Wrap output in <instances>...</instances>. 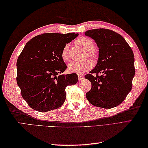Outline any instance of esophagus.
<instances>
[{"instance_id":"34e87169","label":"esophagus","mask_w":148,"mask_h":148,"mask_svg":"<svg viewBox=\"0 0 148 148\" xmlns=\"http://www.w3.org/2000/svg\"><path fill=\"white\" fill-rule=\"evenodd\" d=\"M77 76H78V79H79V81H81V80H82L83 78H84V76H83L82 74H79L77 75Z\"/></svg>"}]
</instances>
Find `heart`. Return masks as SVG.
Masks as SVG:
<instances>
[{
	"label": "heart",
	"instance_id": "1",
	"mask_svg": "<svg viewBox=\"0 0 148 148\" xmlns=\"http://www.w3.org/2000/svg\"><path fill=\"white\" fill-rule=\"evenodd\" d=\"M76 43L78 45L82 47L83 48L88 51V56L93 59H96L97 57V54L94 50L95 44L92 39L89 37H82L76 40ZM69 46L65 45L62 49L61 56L62 60L64 62H68L69 60ZM93 63L90 60H86L83 62H73L69 65L68 69L71 72L74 73H82V72L88 71L93 67Z\"/></svg>",
	"mask_w": 148,
	"mask_h": 148
}]
</instances>
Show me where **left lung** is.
Here are the masks:
<instances>
[{"mask_svg":"<svg viewBox=\"0 0 148 148\" xmlns=\"http://www.w3.org/2000/svg\"><path fill=\"white\" fill-rule=\"evenodd\" d=\"M84 34L95 40L99 48L98 63L84 76L92 83L86 99L99 108H114L124 101L132 88L135 75L132 49L120 34L111 30L96 29Z\"/></svg>","mask_w":148,"mask_h":148,"instance_id":"8db88e82","label":"left lung"}]
</instances>
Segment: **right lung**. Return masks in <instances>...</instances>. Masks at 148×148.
I'll return each mask as SVG.
<instances>
[{
  "instance_id": "1",
  "label": "right lung",
  "mask_w": 148,
  "mask_h": 148,
  "mask_svg": "<svg viewBox=\"0 0 148 148\" xmlns=\"http://www.w3.org/2000/svg\"><path fill=\"white\" fill-rule=\"evenodd\" d=\"M75 33H45L28 42L17 62L16 81L31 108L39 112L58 109L64 103L65 88L77 82L76 73L61 75L67 69L61 53Z\"/></svg>"
}]
</instances>
